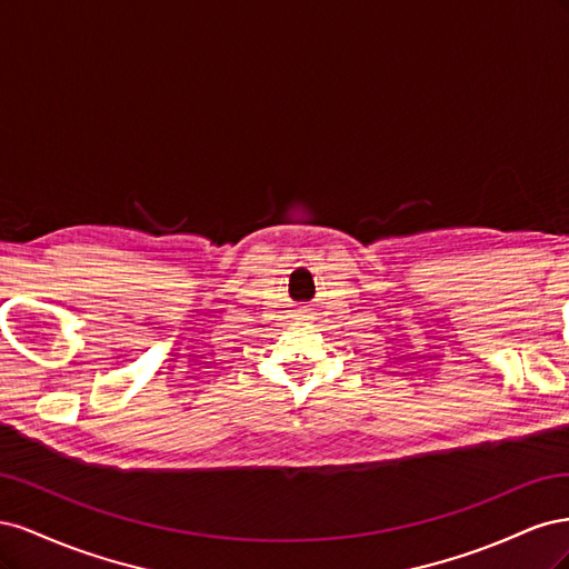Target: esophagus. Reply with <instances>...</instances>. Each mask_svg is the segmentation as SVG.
<instances>
[{
    "label": "esophagus",
    "mask_w": 569,
    "mask_h": 569,
    "mask_svg": "<svg viewBox=\"0 0 569 569\" xmlns=\"http://www.w3.org/2000/svg\"><path fill=\"white\" fill-rule=\"evenodd\" d=\"M295 318L301 320V322H303V320H311V318H313V311H308V308H299V311L295 313Z\"/></svg>",
    "instance_id": "esophagus-1"
}]
</instances>
